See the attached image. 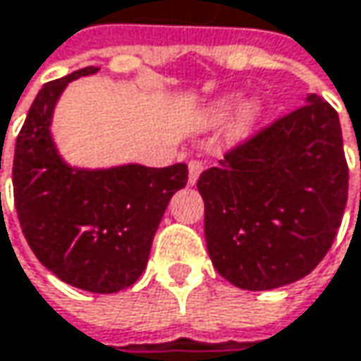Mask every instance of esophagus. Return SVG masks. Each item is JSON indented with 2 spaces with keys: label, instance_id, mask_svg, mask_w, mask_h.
<instances>
[{
  "label": "esophagus",
  "instance_id": "1",
  "mask_svg": "<svg viewBox=\"0 0 361 361\" xmlns=\"http://www.w3.org/2000/svg\"><path fill=\"white\" fill-rule=\"evenodd\" d=\"M188 169H190V176H188V180H190V185H194L200 178V173H202V169H204V165L196 161V159H192L190 164H188Z\"/></svg>",
  "mask_w": 361,
  "mask_h": 361
}]
</instances>
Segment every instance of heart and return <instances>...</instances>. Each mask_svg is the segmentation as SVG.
Returning a JSON list of instances; mask_svg holds the SVG:
<instances>
[{"label":"heart","mask_w":361,"mask_h":361,"mask_svg":"<svg viewBox=\"0 0 361 361\" xmlns=\"http://www.w3.org/2000/svg\"><path fill=\"white\" fill-rule=\"evenodd\" d=\"M236 109V97H222L218 101H214L204 109V113L200 115V125L208 127V125H218L222 121H226ZM260 115V104L257 101H246L236 117L234 123V131L238 135L246 133Z\"/></svg>","instance_id":"b5f03b06"}]
</instances>
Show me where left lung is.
Returning a JSON list of instances; mask_svg holds the SVG:
<instances>
[{
    "label": "left lung",
    "mask_w": 361,
    "mask_h": 361,
    "mask_svg": "<svg viewBox=\"0 0 361 361\" xmlns=\"http://www.w3.org/2000/svg\"><path fill=\"white\" fill-rule=\"evenodd\" d=\"M336 109L317 94L234 147L197 180L212 264L234 287L276 289L311 273L348 202Z\"/></svg>",
    "instance_id": "left-lung-1"
}]
</instances>
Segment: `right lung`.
I'll use <instances>...</instances> for the list:
<instances>
[{"instance_id":"obj_1","label":"right lung","mask_w":361,"mask_h":361,"mask_svg":"<svg viewBox=\"0 0 361 361\" xmlns=\"http://www.w3.org/2000/svg\"><path fill=\"white\" fill-rule=\"evenodd\" d=\"M99 71L87 66L42 87L16 141L13 202L48 271L76 289L117 293L145 271L165 208L188 183V165L80 169L60 157L50 133L56 102L68 82Z\"/></svg>"}]
</instances>
